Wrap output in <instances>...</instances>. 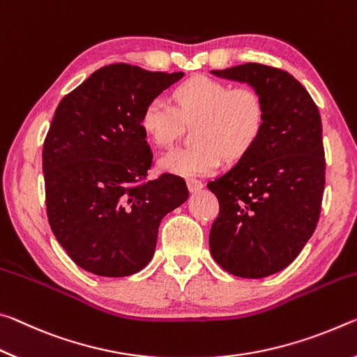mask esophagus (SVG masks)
<instances>
[{
  "label": "esophagus",
  "instance_id": "34e87169",
  "mask_svg": "<svg viewBox=\"0 0 357 357\" xmlns=\"http://www.w3.org/2000/svg\"><path fill=\"white\" fill-rule=\"evenodd\" d=\"M186 185H188V190L192 192V191L201 190L204 183L201 182V180H197V178H186Z\"/></svg>",
  "mask_w": 357,
  "mask_h": 357
}]
</instances>
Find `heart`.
<instances>
[{"instance_id":"obj_1","label":"heart","mask_w":357,"mask_h":357,"mask_svg":"<svg viewBox=\"0 0 357 357\" xmlns=\"http://www.w3.org/2000/svg\"><path fill=\"white\" fill-rule=\"evenodd\" d=\"M266 121V102L253 86H232L226 82L196 75L172 91V104L156 96L140 115V126L151 142L167 149L192 126L195 145L169 151L160 167L177 175H206L236 161L253 147Z\"/></svg>"}]
</instances>
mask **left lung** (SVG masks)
<instances>
[{"instance_id": "left-lung-1", "label": "left lung", "mask_w": 357, "mask_h": 357, "mask_svg": "<svg viewBox=\"0 0 357 357\" xmlns=\"http://www.w3.org/2000/svg\"><path fill=\"white\" fill-rule=\"evenodd\" d=\"M212 74L247 82L266 102L253 147L207 183L220 202L208 237L213 259L236 277L262 278L289 266L317 229L326 185L321 115L283 69L245 63Z\"/></svg>"}]
</instances>
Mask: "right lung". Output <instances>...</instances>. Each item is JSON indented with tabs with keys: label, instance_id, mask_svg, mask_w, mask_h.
<instances>
[{
	"label": "right lung",
	"instance_id": "1",
	"mask_svg": "<svg viewBox=\"0 0 357 357\" xmlns=\"http://www.w3.org/2000/svg\"><path fill=\"white\" fill-rule=\"evenodd\" d=\"M183 73L114 63L64 96L43 147L47 218L75 264L128 277L149 264L158 227L188 199L182 177L149 180L153 155L140 115Z\"/></svg>",
	"mask_w": 357,
	"mask_h": 357
}]
</instances>
